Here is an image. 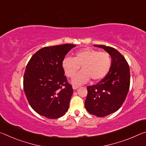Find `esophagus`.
I'll list each match as a JSON object with an SVG mask.
<instances>
[{"label":"esophagus","mask_w":146,"mask_h":146,"mask_svg":"<svg viewBox=\"0 0 146 146\" xmlns=\"http://www.w3.org/2000/svg\"><path fill=\"white\" fill-rule=\"evenodd\" d=\"M78 88H79V86H78V85H73V90H77Z\"/></svg>","instance_id":"esophagus-1"}]
</instances>
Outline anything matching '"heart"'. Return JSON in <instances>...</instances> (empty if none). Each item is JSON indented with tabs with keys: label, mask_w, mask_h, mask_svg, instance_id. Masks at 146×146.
<instances>
[{
	"label": "heart",
	"mask_w": 146,
	"mask_h": 146,
	"mask_svg": "<svg viewBox=\"0 0 146 146\" xmlns=\"http://www.w3.org/2000/svg\"><path fill=\"white\" fill-rule=\"evenodd\" d=\"M112 64V57L108 53L85 48L76 52L73 58H65L62 66L69 78L73 77L81 66L82 71L73 80V83L80 84L88 82L90 78L94 82L103 79L109 72Z\"/></svg>",
	"instance_id": "1"
}]
</instances>
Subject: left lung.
<instances>
[{
    "instance_id": "obj_1",
    "label": "left lung",
    "mask_w": 146,
    "mask_h": 146,
    "mask_svg": "<svg viewBox=\"0 0 146 146\" xmlns=\"http://www.w3.org/2000/svg\"><path fill=\"white\" fill-rule=\"evenodd\" d=\"M103 48L112 57L109 72L96 84L87 86L85 107L90 114L105 117L115 112L123 105L130 86V69L124 56L114 48L94 45Z\"/></svg>"
}]
</instances>
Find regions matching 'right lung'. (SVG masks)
<instances>
[{"instance_id": "right-lung-1", "label": "right lung", "mask_w": 146, "mask_h": 146, "mask_svg": "<svg viewBox=\"0 0 146 146\" xmlns=\"http://www.w3.org/2000/svg\"><path fill=\"white\" fill-rule=\"evenodd\" d=\"M75 45L45 47L30 59L23 77V88L34 110L50 119H56L68 110L73 90L64 75L62 62Z\"/></svg>"}]
</instances>
